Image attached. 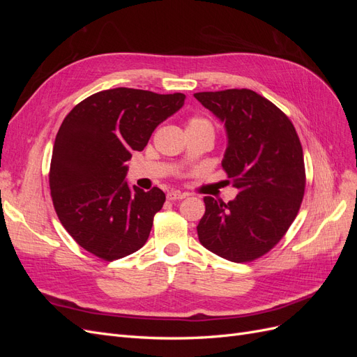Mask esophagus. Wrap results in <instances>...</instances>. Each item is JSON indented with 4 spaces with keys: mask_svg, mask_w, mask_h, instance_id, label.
Returning a JSON list of instances; mask_svg holds the SVG:
<instances>
[{
    "mask_svg": "<svg viewBox=\"0 0 357 357\" xmlns=\"http://www.w3.org/2000/svg\"><path fill=\"white\" fill-rule=\"evenodd\" d=\"M186 198V193H181V192H177V190H171L167 193V199L168 201H178V199H183Z\"/></svg>",
    "mask_w": 357,
    "mask_h": 357,
    "instance_id": "esophagus-1",
    "label": "esophagus"
}]
</instances>
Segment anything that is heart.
I'll list each match as a JSON object with an SVG mask.
<instances>
[{"label":"heart","instance_id":"b5f03b06","mask_svg":"<svg viewBox=\"0 0 357 357\" xmlns=\"http://www.w3.org/2000/svg\"><path fill=\"white\" fill-rule=\"evenodd\" d=\"M186 129H188V132L208 131V132L214 134V125L210 119L205 116H190L186 121Z\"/></svg>","mask_w":357,"mask_h":357}]
</instances>
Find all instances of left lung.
<instances>
[{"instance_id": "obj_1", "label": "left lung", "mask_w": 357, "mask_h": 357, "mask_svg": "<svg viewBox=\"0 0 357 357\" xmlns=\"http://www.w3.org/2000/svg\"><path fill=\"white\" fill-rule=\"evenodd\" d=\"M193 96L225 122V183L238 190L229 202L204 197L198 238L231 262L256 261L286 235L304 198L305 165L296 129L277 105L250 89Z\"/></svg>"}]
</instances>
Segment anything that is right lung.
Masks as SVG:
<instances>
[{"mask_svg": "<svg viewBox=\"0 0 357 357\" xmlns=\"http://www.w3.org/2000/svg\"><path fill=\"white\" fill-rule=\"evenodd\" d=\"M185 98L178 92L107 89L63 119L50 160V195L62 226L86 252L112 262L146 244L165 193L129 188L126 160Z\"/></svg>", "mask_w": 357, "mask_h": 357, "instance_id": "1", "label": "right lung"}]
</instances>
